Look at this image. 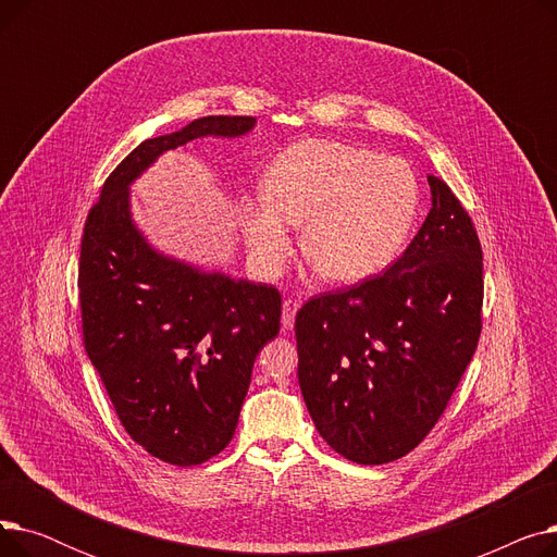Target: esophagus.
Segmentation results:
<instances>
[{"label": "esophagus", "instance_id": "obj_1", "mask_svg": "<svg viewBox=\"0 0 557 557\" xmlns=\"http://www.w3.org/2000/svg\"><path fill=\"white\" fill-rule=\"evenodd\" d=\"M298 309H300V302H298V300H294V298L284 300V305H282V327H284V330L294 327Z\"/></svg>", "mask_w": 557, "mask_h": 557}]
</instances>
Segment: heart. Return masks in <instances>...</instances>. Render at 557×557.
I'll list each match as a JSON object with an SVG mask.
<instances>
[{
    "mask_svg": "<svg viewBox=\"0 0 557 557\" xmlns=\"http://www.w3.org/2000/svg\"><path fill=\"white\" fill-rule=\"evenodd\" d=\"M422 202L416 169L336 139H302L282 151L267 191L242 200V227L257 269L275 277L302 225V252L332 282H359L401 252Z\"/></svg>",
    "mask_w": 557,
    "mask_h": 557,
    "instance_id": "b5f03b06",
    "label": "heart"
}]
</instances>
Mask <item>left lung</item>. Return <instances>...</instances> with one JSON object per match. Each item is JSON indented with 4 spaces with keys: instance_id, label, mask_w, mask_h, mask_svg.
Here are the masks:
<instances>
[{
    "instance_id": "1",
    "label": "left lung",
    "mask_w": 557,
    "mask_h": 557,
    "mask_svg": "<svg viewBox=\"0 0 557 557\" xmlns=\"http://www.w3.org/2000/svg\"><path fill=\"white\" fill-rule=\"evenodd\" d=\"M431 212L393 267L296 315L298 382L325 443L359 465L413 451L481 336L483 252L470 214L429 175Z\"/></svg>"
}]
</instances>
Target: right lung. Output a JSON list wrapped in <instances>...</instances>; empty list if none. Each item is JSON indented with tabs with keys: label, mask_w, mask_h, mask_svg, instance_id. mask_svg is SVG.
Here are the masks:
<instances>
[{
	"label": "right lung",
	"mask_w": 557,
	"mask_h": 557,
	"mask_svg": "<svg viewBox=\"0 0 557 557\" xmlns=\"http://www.w3.org/2000/svg\"><path fill=\"white\" fill-rule=\"evenodd\" d=\"M252 128L255 116L212 114L144 139L108 175L83 227L85 352L126 433L169 465H200L232 441L255 359L280 332L282 296L158 252L133 223L128 187L164 151Z\"/></svg>",
	"instance_id": "1"
}]
</instances>
